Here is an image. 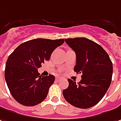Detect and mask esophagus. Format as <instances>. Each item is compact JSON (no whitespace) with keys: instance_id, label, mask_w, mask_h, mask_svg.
Returning a JSON list of instances; mask_svg holds the SVG:
<instances>
[{"instance_id":"34e87169","label":"esophagus","mask_w":121,"mask_h":121,"mask_svg":"<svg viewBox=\"0 0 121 121\" xmlns=\"http://www.w3.org/2000/svg\"><path fill=\"white\" fill-rule=\"evenodd\" d=\"M61 79V78L60 77V76H56V81H57V82L60 81Z\"/></svg>"}]
</instances>
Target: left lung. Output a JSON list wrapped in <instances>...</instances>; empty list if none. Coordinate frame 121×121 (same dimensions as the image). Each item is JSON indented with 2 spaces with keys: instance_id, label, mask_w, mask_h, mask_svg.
I'll return each mask as SVG.
<instances>
[{
  "instance_id": "8db88e82",
  "label": "left lung",
  "mask_w": 121,
  "mask_h": 121,
  "mask_svg": "<svg viewBox=\"0 0 121 121\" xmlns=\"http://www.w3.org/2000/svg\"><path fill=\"white\" fill-rule=\"evenodd\" d=\"M65 41L76 54L74 72L82 73L76 84L68 79V87L63 90L65 100L80 108L96 105L103 98L112 80V63L103 48L85 37L65 39Z\"/></svg>"
}]
</instances>
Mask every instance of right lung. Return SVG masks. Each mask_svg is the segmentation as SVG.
Segmentation results:
<instances>
[{
  "label": "right lung",
  "mask_w": 121,
  "mask_h": 121,
  "mask_svg": "<svg viewBox=\"0 0 121 121\" xmlns=\"http://www.w3.org/2000/svg\"><path fill=\"white\" fill-rule=\"evenodd\" d=\"M64 41V39H34L21 44L9 56L4 77L16 101L31 106L45 99L55 76H40L38 68L45 61L49 60L53 52Z\"/></svg>",
  "instance_id": "1"
}]
</instances>
